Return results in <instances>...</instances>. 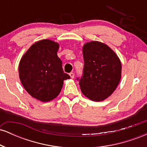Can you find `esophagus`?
<instances>
[{"mask_svg": "<svg viewBox=\"0 0 147 147\" xmlns=\"http://www.w3.org/2000/svg\"><path fill=\"white\" fill-rule=\"evenodd\" d=\"M69 75L70 76V77H71L72 79H73V78H74V77H75V75H74L73 72H70V73L69 74Z\"/></svg>", "mask_w": 147, "mask_h": 147, "instance_id": "obj_1", "label": "esophagus"}]
</instances>
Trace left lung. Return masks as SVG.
I'll list each match as a JSON object with an SVG mask.
<instances>
[{
  "instance_id": "obj_1",
  "label": "left lung",
  "mask_w": 147,
  "mask_h": 147,
  "mask_svg": "<svg viewBox=\"0 0 147 147\" xmlns=\"http://www.w3.org/2000/svg\"><path fill=\"white\" fill-rule=\"evenodd\" d=\"M82 50L84 66L79 80L81 90L90 100L104 101L112 95L120 82V60L110 47L102 42H88Z\"/></svg>"
}]
</instances>
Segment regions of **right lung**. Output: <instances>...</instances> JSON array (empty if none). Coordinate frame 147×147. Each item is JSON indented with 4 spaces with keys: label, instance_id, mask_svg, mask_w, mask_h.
Listing matches in <instances>:
<instances>
[{
    "label": "right lung",
    "instance_id": "1",
    "mask_svg": "<svg viewBox=\"0 0 147 147\" xmlns=\"http://www.w3.org/2000/svg\"><path fill=\"white\" fill-rule=\"evenodd\" d=\"M59 44L43 39L31 45L23 55L18 65L22 85L34 98L43 102L56 98L63 81L70 77L64 73L62 61L57 56Z\"/></svg>",
    "mask_w": 147,
    "mask_h": 147
}]
</instances>
